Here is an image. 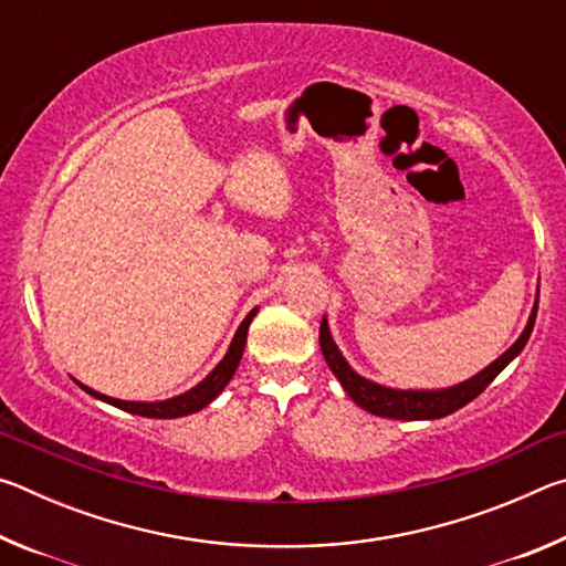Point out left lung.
<instances>
[{
	"instance_id": "obj_1",
	"label": "left lung",
	"mask_w": 566,
	"mask_h": 566,
	"mask_svg": "<svg viewBox=\"0 0 566 566\" xmlns=\"http://www.w3.org/2000/svg\"><path fill=\"white\" fill-rule=\"evenodd\" d=\"M536 306H539V292H536L534 310L530 314V322H526L524 332L520 334V339H516L500 359H494L490 367L479 371V375L469 377L467 381H462V385H454L447 389H391V387H381L371 379H364L349 367L347 359L342 357L339 347L332 339L327 317L322 319V327H319V347H322L324 359L329 364V369L334 371V377H337L339 385L344 387V391L354 399V405L367 409L369 415L387 417V419H442L447 415H452V411L462 409L464 405H469L474 397L482 395L506 364H510L516 354L524 349V344L530 342V334L534 329Z\"/></svg>"
}]
</instances>
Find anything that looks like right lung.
I'll use <instances>...</instances> for the list:
<instances>
[{"mask_svg": "<svg viewBox=\"0 0 566 566\" xmlns=\"http://www.w3.org/2000/svg\"><path fill=\"white\" fill-rule=\"evenodd\" d=\"M256 310H252L244 317V322L239 324V329L234 334L232 344H229V349L224 354V359L217 364V367L209 371V375L199 381L197 387H191L189 391H185V395L179 397H171V399H165V401H127V399H114V397H107V395H99V391H94L90 387L80 385L87 395L97 397L102 401H107V405L117 407V409H124L129 411V415H139V417H151V419H177V417H187V415H195V411L205 409L209 401H214L219 397V391H222L229 379L234 377V371L239 367V359H242L244 354V344H247V332H249V324H252Z\"/></svg>", "mask_w": 566, "mask_h": 566, "instance_id": "obj_1", "label": "right lung"}]
</instances>
